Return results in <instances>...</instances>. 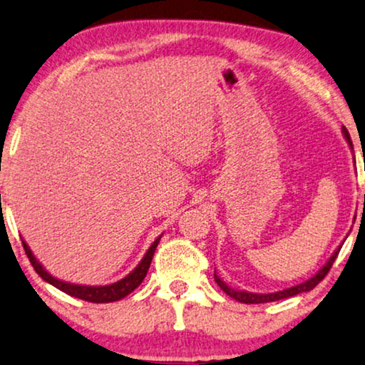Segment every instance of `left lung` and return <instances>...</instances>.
Wrapping results in <instances>:
<instances>
[{"label": "left lung", "instance_id": "1", "mask_svg": "<svg viewBox=\"0 0 365 365\" xmlns=\"http://www.w3.org/2000/svg\"><path fill=\"white\" fill-rule=\"evenodd\" d=\"M342 133H344V138H345V140H347V143H349V146H350V148H352V140H350V135H349L347 128L342 126ZM354 161H355V158H354ZM364 202H365V198H364ZM340 247H342V244H340V246L335 249L334 255H331V256L329 257V261L325 262L324 267H322V269L318 271V273H317L315 276H312L310 279L303 281V283H299V284H297V286H292V288L281 289V292H274V293H251V292H242V289H234V288H230L229 284H225L224 281L220 279L219 276H217L215 271H214V278H215V283L220 286V289H222V292H224L225 294H229L230 298L237 299V302H241V303H249V305H252V303H255V305H257V303L278 302V299H284V298L294 297V294L310 292V289L315 288V286H317L318 283H320V281L324 279L325 276H327V273H329V271H330V267H331V264H334L335 257L339 256Z\"/></svg>", "mask_w": 365, "mask_h": 365}]
</instances>
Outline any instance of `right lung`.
<instances>
[{
    "instance_id": "add662e5",
    "label": "right lung",
    "mask_w": 365,
    "mask_h": 365,
    "mask_svg": "<svg viewBox=\"0 0 365 365\" xmlns=\"http://www.w3.org/2000/svg\"><path fill=\"white\" fill-rule=\"evenodd\" d=\"M161 236H163V234H161ZM161 236L155 239V242L151 244L148 251H146V255L143 256L140 264H138L135 269L131 271V273H129L128 276H124L123 279L116 281V283L104 284V286L76 284V283H68V281H62V279L55 278V276L50 274L48 271L41 266V262H38V259L34 256V252H31V249L29 247V244H26L25 241H23V247H25L26 256H29L31 266H34V269L38 273L40 278L43 281H47V283H50L52 286H55V288H58L60 292L71 294V297H76L79 299H84V302L110 303V302H118V299H123L124 297H128L129 293L135 292L138 286L141 284V281L145 279L146 273H148L151 259H153V255H155V249H156V246H158Z\"/></svg>"
}]
</instances>
